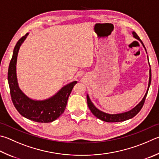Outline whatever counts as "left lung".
Wrapping results in <instances>:
<instances>
[{
    "instance_id": "8db88e82",
    "label": "left lung",
    "mask_w": 159,
    "mask_h": 159,
    "mask_svg": "<svg viewBox=\"0 0 159 159\" xmlns=\"http://www.w3.org/2000/svg\"><path fill=\"white\" fill-rule=\"evenodd\" d=\"M133 34H134V37H135V38H136L138 40H140L141 43L143 44V47H145V46H144L143 42L141 41L140 37H138V34L135 33V32H133ZM145 51H146V48H145ZM149 66H150V64H149ZM151 80H152V72H151V69H149V85H148V91H147L145 97H143V100L141 101V102L138 103V104L135 106L134 108H133L131 111H130L129 112H124V113H120V114H115V115H111V114L105 113V112L99 111V110H98L96 107H95L93 103H92L90 99H89V97H88V95H87V102H88V107H89V110L91 111L92 113L93 114L95 117L99 118V119H100L101 120L104 121V122H123V121L127 120L129 119H131V118L135 116V115H136L138 112H140L141 108H143L144 103H145L146 97H147V95H148V92L149 90L150 84H151Z\"/></svg>"
}]
</instances>
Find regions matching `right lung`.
<instances>
[{"mask_svg": "<svg viewBox=\"0 0 159 159\" xmlns=\"http://www.w3.org/2000/svg\"><path fill=\"white\" fill-rule=\"evenodd\" d=\"M28 34V33L25 34L17 42L10 62L7 79L11 99L14 107L22 116L37 122H51L64 112L69 96L77 81H74L65 85L56 95L47 100L34 101L25 96L19 89L17 83L16 64L20 46L24 42Z\"/></svg>", "mask_w": 159, "mask_h": 159, "instance_id": "1", "label": "right lung"}]
</instances>
